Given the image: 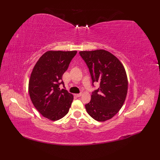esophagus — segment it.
Returning <instances> with one entry per match:
<instances>
[{
	"label": "esophagus",
	"instance_id": "esophagus-1",
	"mask_svg": "<svg viewBox=\"0 0 160 160\" xmlns=\"http://www.w3.org/2000/svg\"><path fill=\"white\" fill-rule=\"evenodd\" d=\"M82 95H83V94H82L81 93H78V94H75V95H76L77 97H81Z\"/></svg>",
	"mask_w": 160,
	"mask_h": 160
}]
</instances>
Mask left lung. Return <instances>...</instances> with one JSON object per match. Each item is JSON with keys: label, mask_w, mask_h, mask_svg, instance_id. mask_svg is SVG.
Returning <instances> with one entry per match:
<instances>
[{"label": "left lung", "mask_w": 160, "mask_h": 160, "mask_svg": "<svg viewBox=\"0 0 160 160\" xmlns=\"http://www.w3.org/2000/svg\"><path fill=\"white\" fill-rule=\"evenodd\" d=\"M79 54L89 67L93 83L100 84L85 105L87 112L98 122H105L119 112L126 99V71L122 62L108 51H83Z\"/></svg>", "instance_id": "obj_1"}]
</instances>
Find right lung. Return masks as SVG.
Listing matches in <instances>:
<instances>
[{"label":"right lung","instance_id":"obj_1","mask_svg":"<svg viewBox=\"0 0 160 160\" xmlns=\"http://www.w3.org/2000/svg\"><path fill=\"white\" fill-rule=\"evenodd\" d=\"M77 51H48L37 61L28 82V93L33 105L43 117L51 121L62 118L69 112L73 95L60 89L64 72Z\"/></svg>","mask_w":160,"mask_h":160}]
</instances>
